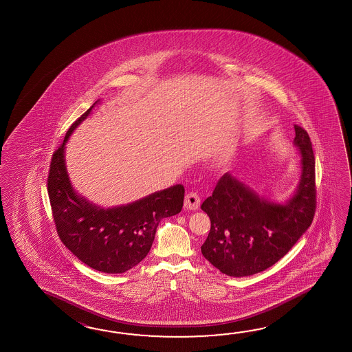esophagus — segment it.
Here are the masks:
<instances>
[{
	"instance_id": "esophagus-1",
	"label": "esophagus",
	"mask_w": 352,
	"mask_h": 352,
	"mask_svg": "<svg viewBox=\"0 0 352 352\" xmlns=\"http://www.w3.org/2000/svg\"><path fill=\"white\" fill-rule=\"evenodd\" d=\"M200 196L196 192H190L185 197V208L187 210H197L200 208Z\"/></svg>"
}]
</instances>
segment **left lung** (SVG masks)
<instances>
[{
    "label": "left lung",
    "instance_id": "1",
    "mask_svg": "<svg viewBox=\"0 0 352 352\" xmlns=\"http://www.w3.org/2000/svg\"><path fill=\"white\" fill-rule=\"evenodd\" d=\"M294 131L300 176L291 197L277 201L226 173L202 202L211 228L201 253L226 276L248 277L270 268L289 252L314 220L312 143L303 128L294 126Z\"/></svg>",
    "mask_w": 352,
    "mask_h": 352
}]
</instances>
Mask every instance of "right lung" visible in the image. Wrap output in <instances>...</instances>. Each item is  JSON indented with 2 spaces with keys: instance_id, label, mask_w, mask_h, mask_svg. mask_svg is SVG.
<instances>
[{
  "instance_id": "obj_1",
  "label": "right lung",
  "mask_w": 352,
  "mask_h": 352,
  "mask_svg": "<svg viewBox=\"0 0 352 352\" xmlns=\"http://www.w3.org/2000/svg\"><path fill=\"white\" fill-rule=\"evenodd\" d=\"M100 99L75 120L54 153L47 191L56 230L64 245L93 270L118 274L148 254L158 224L182 209L185 188L179 184L126 205L103 208L75 190L65 162L67 143Z\"/></svg>"
}]
</instances>
